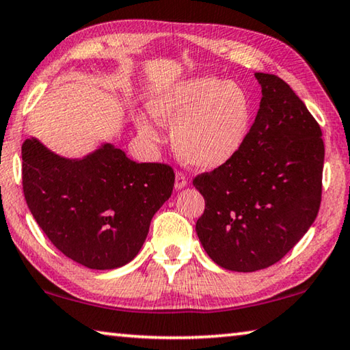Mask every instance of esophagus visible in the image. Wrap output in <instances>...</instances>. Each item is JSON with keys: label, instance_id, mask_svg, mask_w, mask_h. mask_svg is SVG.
<instances>
[{"label": "esophagus", "instance_id": "34e87169", "mask_svg": "<svg viewBox=\"0 0 350 350\" xmlns=\"http://www.w3.org/2000/svg\"><path fill=\"white\" fill-rule=\"evenodd\" d=\"M187 186V178L185 174H181V172H176L175 174V187L176 189H185Z\"/></svg>", "mask_w": 350, "mask_h": 350}]
</instances>
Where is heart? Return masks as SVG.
<instances>
[{
    "instance_id": "heart-1",
    "label": "heart",
    "mask_w": 350,
    "mask_h": 350,
    "mask_svg": "<svg viewBox=\"0 0 350 350\" xmlns=\"http://www.w3.org/2000/svg\"><path fill=\"white\" fill-rule=\"evenodd\" d=\"M150 112L172 125V144L181 161L202 170L224 167L238 157L254 122V103L244 88L213 77H197L154 94ZM139 130L159 141L154 123L141 117Z\"/></svg>"
}]
</instances>
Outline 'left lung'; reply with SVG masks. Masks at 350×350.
Segmentation results:
<instances>
[{
    "instance_id": "left-lung-1",
    "label": "left lung",
    "mask_w": 350,
    "mask_h": 350,
    "mask_svg": "<svg viewBox=\"0 0 350 350\" xmlns=\"http://www.w3.org/2000/svg\"><path fill=\"white\" fill-rule=\"evenodd\" d=\"M255 77L262 96L243 150L192 181L205 198L198 239L216 265L236 272L280 261L314 222L322 193L319 123L282 78Z\"/></svg>"
}]
</instances>
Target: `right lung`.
I'll return each mask as SVG.
<instances>
[{
  "instance_id": "obj_1",
  "label": "right lung",
  "mask_w": 350,
  "mask_h": 350,
  "mask_svg": "<svg viewBox=\"0 0 350 350\" xmlns=\"http://www.w3.org/2000/svg\"><path fill=\"white\" fill-rule=\"evenodd\" d=\"M21 159L26 203L46 238L70 260L100 271L139 254L175 183L170 165L136 163L111 144L67 159L31 137Z\"/></svg>"
}]
</instances>
